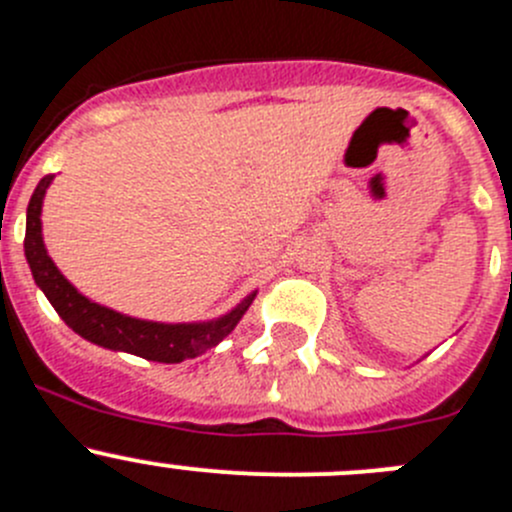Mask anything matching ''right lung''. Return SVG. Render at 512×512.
Here are the masks:
<instances>
[{
	"instance_id": "right-lung-1",
	"label": "right lung",
	"mask_w": 512,
	"mask_h": 512,
	"mask_svg": "<svg viewBox=\"0 0 512 512\" xmlns=\"http://www.w3.org/2000/svg\"><path fill=\"white\" fill-rule=\"evenodd\" d=\"M52 180H55V175H45L29 198L24 256H27V264L32 269L34 284L40 286L42 294L55 306L60 319L70 326L72 332L102 349L128 352L148 359V362L178 364L206 354L208 349L216 347L236 329L251 301L256 299V291H251L246 299H241L231 311L216 316V319L178 321V324L120 314V311L97 304V301L80 294L75 284H70L65 274L55 266V261L50 259L45 236H42V203H45Z\"/></svg>"
}]
</instances>
